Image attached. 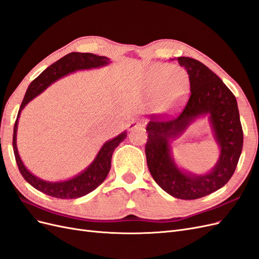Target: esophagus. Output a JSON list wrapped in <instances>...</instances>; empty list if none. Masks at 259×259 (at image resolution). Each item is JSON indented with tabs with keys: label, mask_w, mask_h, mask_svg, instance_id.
<instances>
[{
	"label": "esophagus",
	"mask_w": 259,
	"mask_h": 259,
	"mask_svg": "<svg viewBox=\"0 0 259 259\" xmlns=\"http://www.w3.org/2000/svg\"><path fill=\"white\" fill-rule=\"evenodd\" d=\"M135 128H144V124L140 122H137V121H134V120L131 121L128 124V130L134 131Z\"/></svg>",
	"instance_id": "obj_1"
}]
</instances>
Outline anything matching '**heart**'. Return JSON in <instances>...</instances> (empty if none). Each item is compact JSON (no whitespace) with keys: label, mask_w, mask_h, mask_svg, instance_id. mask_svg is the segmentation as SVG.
<instances>
[{"label":"heart","mask_w":259,"mask_h":259,"mask_svg":"<svg viewBox=\"0 0 259 259\" xmlns=\"http://www.w3.org/2000/svg\"><path fill=\"white\" fill-rule=\"evenodd\" d=\"M189 91V75L182 67L156 65L149 72L146 98L156 112L173 113L183 105Z\"/></svg>","instance_id":"1"}]
</instances>
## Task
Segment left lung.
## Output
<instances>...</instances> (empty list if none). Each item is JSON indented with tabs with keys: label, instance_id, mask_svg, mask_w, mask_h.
<instances>
[{
	"label": "left lung",
	"instance_id": "left-lung-1",
	"mask_svg": "<svg viewBox=\"0 0 259 259\" xmlns=\"http://www.w3.org/2000/svg\"><path fill=\"white\" fill-rule=\"evenodd\" d=\"M189 75L190 97L184 110L173 119H151L147 125L146 156L150 174L171 197L195 200L221 189L233 175L243 147V131L237 99L210 69L199 60L178 57ZM208 115L221 154L214 168L195 176L182 171L170 153L169 142L181 135L197 117Z\"/></svg>",
	"mask_w": 259,
	"mask_h": 259
}]
</instances>
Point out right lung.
I'll return each instance as SVG.
<instances>
[{
	"label": "right lung",
	"instance_id": "obj_1",
	"mask_svg": "<svg viewBox=\"0 0 259 259\" xmlns=\"http://www.w3.org/2000/svg\"><path fill=\"white\" fill-rule=\"evenodd\" d=\"M110 64V59L105 56H97L95 54L91 53H70L66 56L60 58L56 62H54L49 68L30 83L29 88L26 92L25 98H23L16 122L14 125V134H13V148L15 159H16L17 165L20 174L27 182L35 188L36 190L41 191L45 194L57 199H76L83 197V195L95 190L96 188L106 179L109 170L111 167V158L114 149L126 138V132L121 133L120 135L108 140L101 147L95 160L90 164V166L84 169L82 173L74 176L71 179L65 180V182H46L41 178L31 174L30 171L23 165L17 150V126H18V117L20 112L29 101L36 97L38 94L44 92L49 86L59 80L60 77L65 76L69 73H72L77 70H88L93 68H99Z\"/></svg>",
	"mask_w": 259,
	"mask_h": 259
}]
</instances>
